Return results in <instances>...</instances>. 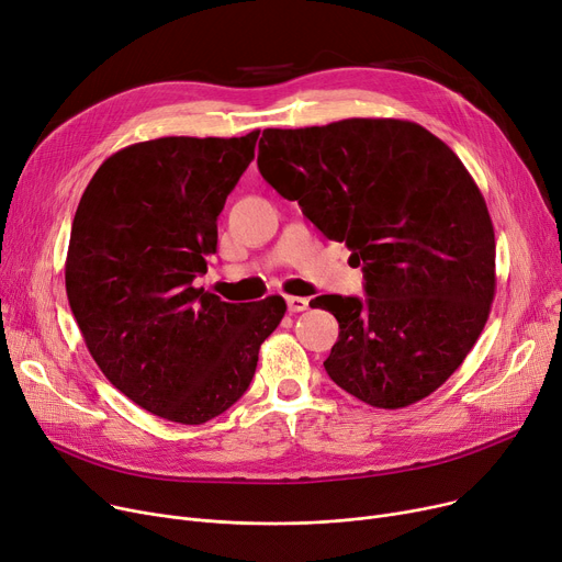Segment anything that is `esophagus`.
I'll return each instance as SVG.
<instances>
[{
	"instance_id": "34e87169",
	"label": "esophagus",
	"mask_w": 562,
	"mask_h": 562,
	"mask_svg": "<svg viewBox=\"0 0 562 562\" xmlns=\"http://www.w3.org/2000/svg\"><path fill=\"white\" fill-rule=\"evenodd\" d=\"M286 307L291 314H299V312H305L310 307V301L303 299V296H286Z\"/></svg>"
}]
</instances>
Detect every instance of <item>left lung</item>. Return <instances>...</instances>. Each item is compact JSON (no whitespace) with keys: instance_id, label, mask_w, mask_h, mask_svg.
Masks as SVG:
<instances>
[{"instance_id":"8db88e82","label":"left lung","mask_w":562,"mask_h":562,"mask_svg":"<svg viewBox=\"0 0 562 562\" xmlns=\"http://www.w3.org/2000/svg\"><path fill=\"white\" fill-rule=\"evenodd\" d=\"M257 166L362 263L364 299L310 303L339 321L328 375L385 409L445 385L481 337L496 284L487 204L451 147L417 123L348 117L263 130Z\"/></svg>"}]
</instances>
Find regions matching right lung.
<instances>
[{"label": "right lung", "instance_id": "add662e5", "mask_svg": "<svg viewBox=\"0 0 562 562\" xmlns=\"http://www.w3.org/2000/svg\"><path fill=\"white\" fill-rule=\"evenodd\" d=\"M257 138L134 143L98 168L72 221L66 291L88 350L115 390L175 424L239 401L286 312L282 296L225 303L193 284Z\"/></svg>", "mask_w": 562, "mask_h": 562}]
</instances>
